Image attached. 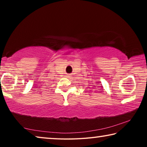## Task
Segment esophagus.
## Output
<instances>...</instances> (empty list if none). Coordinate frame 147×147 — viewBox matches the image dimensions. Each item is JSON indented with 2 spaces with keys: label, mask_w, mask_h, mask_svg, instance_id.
<instances>
[{
  "label": "esophagus",
  "mask_w": 147,
  "mask_h": 147,
  "mask_svg": "<svg viewBox=\"0 0 147 147\" xmlns=\"http://www.w3.org/2000/svg\"><path fill=\"white\" fill-rule=\"evenodd\" d=\"M67 77H69V76H70V74H67V76H66Z\"/></svg>",
  "instance_id": "34e87169"
}]
</instances>
